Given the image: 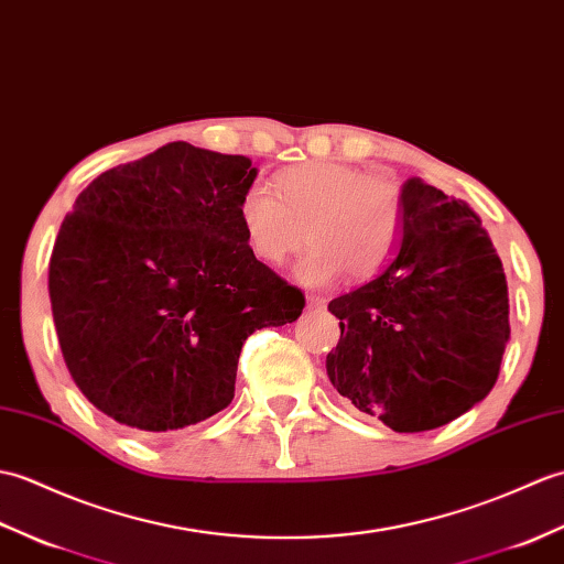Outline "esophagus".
<instances>
[{"instance_id":"esophagus-1","label":"esophagus","mask_w":564,"mask_h":564,"mask_svg":"<svg viewBox=\"0 0 564 564\" xmlns=\"http://www.w3.org/2000/svg\"><path fill=\"white\" fill-rule=\"evenodd\" d=\"M306 304H308V308L321 311V308H325V299H323V296H316V294H308V296H306Z\"/></svg>"}]
</instances>
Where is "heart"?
Returning a JSON list of instances; mask_svg holds the SVG:
<instances>
[{
    "label": "heart",
    "mask_w": 564,
    "mask_h": 564,
    "mask_svg": "<svg viewBox=\"0 0 564 564\" xmlns=\"http://www.w3.org/2000/svg\"><path fill=\"white\" fill-rule=\"evenodd\" d=\"M278 195L258 183L239 199L246 243L260 262L282 265L304 246L296 274L306 284H330L345 270L365 280L383 268L403 231V195L381 176L337 161H306L278 176Z\"/></svg>",
    "instance_id": "heart-1"
}]
</instances>
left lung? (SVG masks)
Here are the masks:
<instances>
[{"mask_svg": "<svg viewBox=\"0 0 564 564\" xmlns=\"http://www.w3.org/2000/svg\"><path fill=\"white\" fill-rule=\"evenodd\" d=\"M328 311L340 318L330 383L395 432L442 427L497 383L509 340L502 260L463 199L420 178L403 185L391 260Z\"/></svg>", "mask_w": 564, "mask_h": 564, "instance_id": "obj_1", "label": "left lung"}]
</instances>
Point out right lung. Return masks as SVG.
<instances>
[{"label":"right lung","mask_w":564,"mask_h":564,"mask_svg":"<svg viewBox=\"0 0 564 564\" xmlns=\"http://www.w3.org/2000/svg\"><path fill=\"white\" fill-rule=\"evenodd\" d=\"M250 159L171 142L101 173L50 256L62 357L79 391L120 424L169 432L234 400L241 347L306 306L246 243Z\"/></svg>","instance_id":"obj_1"}]
</instances>
